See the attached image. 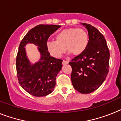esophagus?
<instances>
[{
	"mask_svg": "<svg viewBox=\"0 0 121 121\" xmlns=\"http://www.w3.org/2000/svg\"><path fill=\"white\" fill-rule=\"evenodd\" d=\"M69 63V61H65V60H63V62H62V64L63 65H67V64Z\"/></svg>",
	"mask_w": 121,
	"mask_h": 121,
	"instance_id": "1",
	"label": "esophagus"
}]
</instances>
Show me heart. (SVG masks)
Returning a JSON list of instances; mask_svg holds the SVG:
<instances>
[{
	"mask_svg": "<svg viewBox=\"0 0 121 121\" xmlns=\"http://www.w3.org/2000/svg\"><path fill=\"white\" fill-rule=\"evenodd\" d=\"M56 41H48L46 49L52 56L60 58L67 50L73 55H79L85 52L89 43L86 31L83 29L69 28L56 34Z\"/></svg>",
	"mask_w": 121,
	"mask_h": 121,
	"instance_id": "obj_1",
	"label": "heart"
}]
</instances>
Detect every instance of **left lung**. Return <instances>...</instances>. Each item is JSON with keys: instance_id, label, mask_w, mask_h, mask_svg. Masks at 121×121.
<instances>
[{"instance_id": "1", "label": "left lung", "mask_w": 121, "mask_h": 121, "mask_svg": "<svg viewBox=\"0 0 121 121\" xmlns=\"http://www.w3.org/2000/svg\"><path fill=\"white\" fill-rule=\"evenodd\" d=\"M88 32L89 43L85 52L69 63L72 67L73 88L82 94L97 90L109 71L110 52L104 36L90 24L82 23Z\"/></svg>"}]
</instances>
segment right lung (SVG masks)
Returning a JSON list of instances; mask_svg holds the SVG:
<instances>
[{"label": "right lung", "mask_w": 121, "mask_h": 121, "mask_svg": "<svg viewBox=\"0 0 121 121\" xmlns=\"http://www.w3.org/2000/svg\"><path fill=\"white\" fill-rule=\"evenodd\" d=\"M61 27L57 25H38L31 29L20 43L16 57V71L19 83L25 91L35 97L50 94L55 86L57 74L62 68V61L50 56L46 43L51 35ZM39 47L41 57L35 64L30 63L25 47L27 43Z\"/></svg>", "instance_id": "obj_1"}]
</instances>
